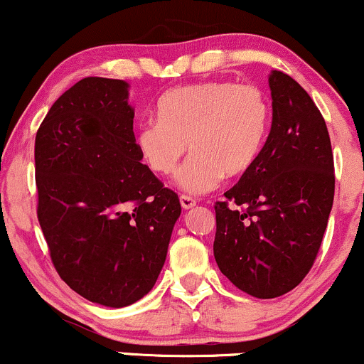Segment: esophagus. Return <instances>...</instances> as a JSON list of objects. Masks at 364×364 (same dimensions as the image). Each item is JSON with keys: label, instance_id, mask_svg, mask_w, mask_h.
I'll use <instances>...</instances> for the list:
<instances>
[{"label": "esophagus", "instance_id": "obj_1", "mask_svg": "<svg viewBox=\"0 0 364 364\" xmlns=\"http://www.w3.org/2000/svg\"><path fill=\"white\" fill-rule=\"evenodd\" d=\"M179 201H181V207L188 210V208H193L196 205V200L193 196H188V195H181L179 196Z\"/></svg>", "mask_w": 364, "mask_h": 364}]
</instances>
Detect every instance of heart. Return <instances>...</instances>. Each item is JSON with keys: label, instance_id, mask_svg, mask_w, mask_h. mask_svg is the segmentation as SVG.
<instances>
[{"label": "heart", "instance_id": "heart-1", "mask_svg": "<svg viewBox=\"0 0 364 364\" xmlns=\"http://www.w3.org/2000/svg\"><path fill=\"white\" fill-rule=\"evenodd\" d=\"M157 118L137 125L134 144L152 173L168 176L190 149L176 185L191 195L215 190L225 174H246L268 139L271 107L254 85L208 81L178 86L157 100Z\"/></svg>", "mask_w": 364, "mask_h": 364}]
</instances>
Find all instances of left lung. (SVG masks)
<instances>
[{
    "mask_svg": "<svg viewBox=\"0 0 364 364\" xmlns=\"http://www.w3.org/2000/svg\"><path fill=\"white\" fill-rule=\"evenodd\" d=\"M273 122L256 164L215 203L213 256L239 290L277 299L307 277L334 201L326 120L293 77L269 74Z\"/></svg>",
    "mask_w": 364,
    "mask_h": 364,
    "instance_id": "1",
    "label": "left lung"
}]
</instances>
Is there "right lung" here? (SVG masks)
<instances>
[{
	"label": "right lung",
	"instance_id": "right-lung-1",
	"mask_svg": "<svg viewBox=\"0 0 364 364\" xmlns=\"http://www.w3.org/2000/svg\"><path fill=\"white\" fill-rule=\"evenodd\" d=\"M122 80L85 77L35 137L37 217L59 277L86 300L127 307L154 287L181 205L134 144Z\"/></svg>",
	"mask_w": 364,
	"mask_h": 364
}]
</instances>
